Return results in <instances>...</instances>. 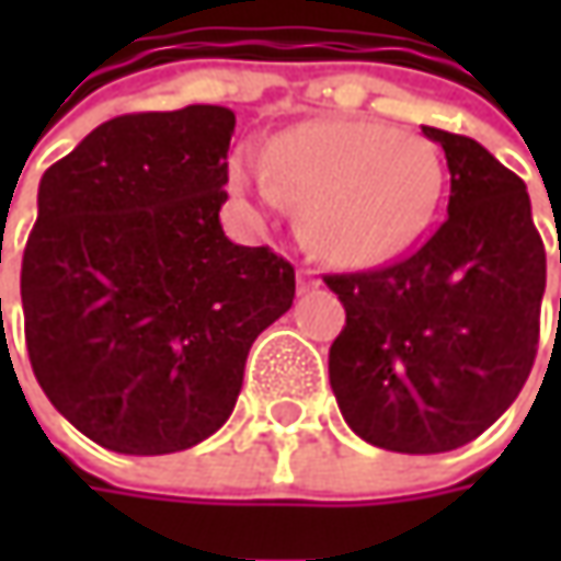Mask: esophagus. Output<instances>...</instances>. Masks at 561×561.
Masks as SVG:
<instances>
[{"instance_id": "34e87169", "label": "esophagus", "mask_w": 561, "mask_h": 561, "mask_svg": "<svg viewBox=\"0 0 561 561\" xmlns=\"http://www.w3.org/2000/svg\"><path fill=\"white\" fill-rule=\"evenodd\" d=\"M296 287H299V293L318 290V287H321V277H318V271H312V268L296 271Z\"/></svg>"}]
</instances>
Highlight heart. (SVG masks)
Here are the masks:
<instances>
[{
  "instance_id": "obj_1",
  "label": "heart",
  "mask_w": 561,
  "mask_h": 561,
  "mask_svg": "<svg viewBox=\"0 0 561 561\" xmlns=\"http://www.w3.org/2000/svg\"><path fill=\"white\" fill-rule=\"evenodd\" d=\"M240 193L280 211L302 203V237L340 265L397 255L440 199L437 146L371 121H309L268 152L243 149L230 162Z\"/></svg>"
}]
</instances>
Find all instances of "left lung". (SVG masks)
<instances>
[{
  "mask_svg": "<svg viewBox=\"0 0 561 561\" xmlns=\"http://www.w3.org/2000/svg\"><path fill=\"white\" fill-rule=\"evenodd\" d=\"M421 134L446 156L443 225L393 265L324 284L346 309L328 358L346 424L371 446L431 456L481 437L522 393L547 252L518 174L471 137Z\"/></svg>",
  "mask_w": 561,
  "mask_h": 561,
  "instance_id": "1",
  "label": "left lung"
}]
</instances>
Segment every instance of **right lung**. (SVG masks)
Masks as SVG:
<instances>
[{"label":"right lung","instance_id":"right-lung-1","mask_svg":"<svg viewBox=\"0 0 561 561\" xmlns=\"http://www.w3.org/2000/svg\"><path fill=\"white\" fill-rule=\"evenodd\" d=\"M233 124L225 105L121 115L39 181L21 262L33 375L112 453L211 437L249 346L293 306L290 262L230 243L218 218Z\"/></svg>","mask_w":561,"mask_h":561}]
</instances>
